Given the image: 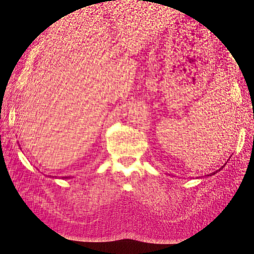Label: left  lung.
Segmentation results:
<instances>
[{
    "mask_svg": "<svg viewBox=\"0 0 254 254\" xmlns=\"http://www.w3.org/2000/svg\"><path fill=\"white\" fill-rule=\"evenodd\" d=\"M226 164H227V162H226V163H225V164H224V165H222V166H221V167H220V168H219V170H217V171H216V172H214V173H212V174H210V175H206V176H212V175H215V174H216V173H218V172H220V171H221V170H222V168H224V167H225V166H226Z\"/></svg>",
    "mask_w": 254,
    "mask_h": 254,
    "instance_id": "1",
    "label": "left lung"
}]
</instances>
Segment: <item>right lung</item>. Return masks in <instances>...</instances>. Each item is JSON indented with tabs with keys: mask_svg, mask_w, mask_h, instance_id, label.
I'll list each match as a JSON object with an SVG mask.
<instances>
[{
	"mask_svg": "<svg viewBox=\"0 0 254 254\" xmlns=\"http://www.w3.org/2000/svg\"><path fill=\"white\" fill-rule=\"evenodd\" d=\"M115 1V0H114ZM51 178H55V179H57L58 177L57 176H50ZM70 178H72V177H70V176H66V177H61V179H70Z\"/></svg>",
	"mask_w": 254,
	"mask_h": 254,
	"instance_id": "obj_1",
	"label": "right lung"
}]
</instances>
